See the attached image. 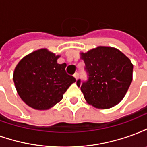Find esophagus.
I'll return each mask as SVG.
<instances>
[{
	"label": "esophagus",
	"instance_id": "esophagus-1",
	"mask_svg": "<svg viewBox=\"0 0 147 147\" xmlns=\"http://www.w3.org/2000/svg\"><path fill=\"white\" fill-rule=\"evenodd\" d=\"M74 77L76 78V80H78V78H79V73H78V72H76V73L74 74Z\"/></svg>",
	"mask_w": 147,
	"mask_h": 147
}]
</instances>
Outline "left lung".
<instances>
[{"mask_svg":"<svg viewBox=\"0 0 147 147\" xmlns=\"http://www.w3.org/2000/svg\"><path fill=\"white\" fill-rule=\"evenodd\" d=\"M88 80L76 82L88 104L109 109L121 102L132 81L133 64L119 49L98 46L81 53Z\"/></svg>","mask_w":147,"mask_h":147,"instance_id":"left-lung-1","label":"left lung"}]
</instances>
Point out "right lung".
<instances>
[{"mask_svg":"<svg viewBox=\"0 0 147 147\" xmlns=\"http://www.w3.org/2000/svg\"><path fill=\"white\" fill-rule=\"evenodd\" d=\"M60 56L40 49L21 60L13 74L16 89L27 105L38 110L52 108L61 102L76 79L65 71L67 64H58Z\"/></svg>","mask_w":147,"mask_h":147,"instance_id":"obj_1","label":"right lung"}]
</instances>
